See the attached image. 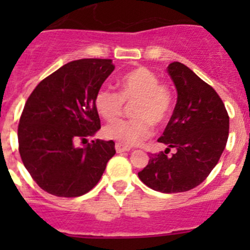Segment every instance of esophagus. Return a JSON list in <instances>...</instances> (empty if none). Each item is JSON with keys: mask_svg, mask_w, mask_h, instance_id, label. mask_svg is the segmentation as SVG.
Wrapping results in <instances>:
<instances>
[{"mask_svg": "<svg viewBox=\"0 0 250 250\" xmlns=\"http://www.w3.org/2000/svg\"><path fill=\"white\" fill-rule=\"evenodd\" d=\"M115 149H116V151L118 152H124V151H130L131 147L126 146V145H124V144H120V143H116V144H115Z\"/></svg>", "mask_w": 250, "mask_h": 250, "instance_id": "obj_1", "label": "esophagus"}]
</instances>
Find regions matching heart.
<instances>
[{
    "instance_id": "1",
    "label": "heart",
    "mask_w": 250,
    "mask_h": 250,
    "mask_svg": "<svg viewBox=\"0 0 250 250\" xmlns=\"http://www.w3.org/2000/svg\"><path fill=\"white\" fill-rule=\"evenodd\" d=\"M159 77L145 67L136 68L121 77L116 92L101 87L95 95V106L105 120L120 118L125 104H132L134 119L119 120L104 129V135L124 145H136L152 134L154 125H164L173 110V96Z\"/></svg>"
}]
</instances>
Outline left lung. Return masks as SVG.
Masks as SVG:
<instances>
[{"label":"left lung","instance_id":"obj_1","mask_svg":"<svg viewBox=\"0 0 250 250\" xmlns=\"http://www.w3.org/2000/svg\"><path fill=\"white\" fill-rule=\"evenodd\" d=\"M178 99L159 143L165 151L151 154L138 174L145 185L161 193H182L198 187L214 169L225 149L229 116L219 95L182 62L167 66ZM170 147L177 152L167 156Z\"/></svg>","mask_w":250,"mask_h":250}]
</instances>
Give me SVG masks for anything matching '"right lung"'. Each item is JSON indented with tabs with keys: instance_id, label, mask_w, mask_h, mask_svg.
I'll return each mask as SVG.
<instances>
[{
	"instance_id": "1",
	"label": "right lung",
	"mask_w": 250,
	"mask_h": 250,
	"mask_svg": "<svg viewBox=\"0 0 250 250\" xmlns=\"http://www.w3.org/2000/svg\"><path fill=\"white\" fill-rule=\"evenodd\" d=\"M112 60L81 59L66 63L32 91L19 124L22 163L41 189L74 198L90 191L115 155L112 140L75 141L100 130L95 95L114 71Z\"/></svg>"
}]
</instances>
